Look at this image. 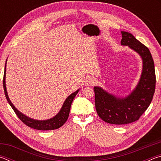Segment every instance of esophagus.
<instances>
[{
	"instance_id": "esophagus-1",
	"label": "esophagus",
	"mask_w": 161,
	"mask_h": 161,
	"mask_svg": "<svg viewBox=\"0 0 161 161\" xmlns=\"http://www.w3.org/2000/svg\"><path fill=\"white\" fill-rule=\"evenodd\" d=\"M95 81H96V80H95L94 78H93V77H88L86 80L85 84H86V86H92V85H94V84L95 83Z\"/></svg>"
}]
</instances>
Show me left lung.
Returning a JSON list of instances; mask_svg holds the SVG:
<instances>
[{"instance_id": "obj_1", "label": "left lung", "mask_w": 161, "mask_h": 161, "mask_svg": "<svg viewBox=\"0 0 161 161\" xmlns=\"http://www.w3.org/2000/svg\"><path fill=\"white\" fill-rule=\"evenodd\" d=\"M121 43L128 45L140 54L143 59V72L139 83L129 96L116 98L102 88L95 86V107L98 115L107 123L124 125L139 119L152 102L156 89L154 62L148 48L129 32L122 31Z\"/></svg>"}]
</instances>
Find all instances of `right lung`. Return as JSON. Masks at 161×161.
I'll return each mask as SVG.
<instances>
[{
	"mask_svg": "<svg viewBox=\"0 0 161 161\" xmlns=\"http://www.w3.org/2000/svg\"><path fill=\"white\" fill-rule=\"evenodd\" d=\"M5 66H6V63H5ZM5 70H4V75H3V89L5 97L8 102L9 103L10 107H12L13 111H15L16 115L18 116L19 119H20L22 122H23L26 126H28L31 128H32L34 129L37 130H54L60 128L62 126H63V124L67 121V120L69 117V111L71 108V105H72V101L74 99L76 95L78 93L79 89L77 91H76L74 93L69 95V97L67 98V99L65 100L64 102V104L62 106L61 110L57 114V115L52 118L51 119L46 120V121H37V120H34L32 119L29 118V117L26 116L20 113L17 108H16L13 103L10 102L8 96L7 91H6V86H5Z\"/></svg>",
	"mask_w": 161,
	"mask_h": 161,
	"instance_id": "1",
	"label": "right lung"
}]
</instances>
